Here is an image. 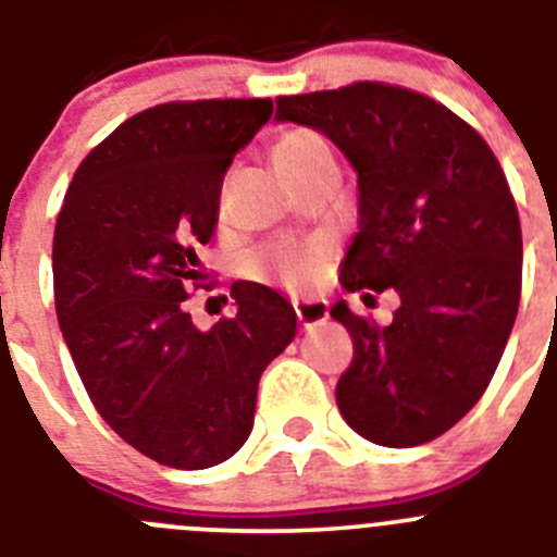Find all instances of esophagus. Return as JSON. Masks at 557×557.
<instances>
[{
  "mask_svg": "<svg viewBox=\"0 0 557 557\" xmlns=\"http://www.w3.org/2000/svg\"><path fill=\"white\" fill-rule=\"evenodd\" d=\"M294 313L299 324L308 330V326L324 324L330 319V305L324 299H294Z\"/></svg>",
  "mask_w": 557,
  "mask_h": 557,
  "instance_id": "34e87169",
  "label": "esophagus"
}]
</instances>
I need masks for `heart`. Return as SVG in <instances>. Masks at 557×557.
Listing matches in <instances>:
<instances>
[{
    "instance_id": "obj_1",
    "label": "heart",
    "mask_w": 557,
    "mask_h": 557,
    "mask_svg": "<svg viewBox=\"0 0 557 557\" xmlns=\"http://www.w3.org/2000/svg\"><path fill=\"white\" fill-rule=\"evenodd\" d=\"M274 164H277L280 175L285 181L296 178V175L308 173V170L326 164L332 159L330 145L324 143V137H319L310 128H294V132H285L283 137L274 143ZM321 258H324V247L321 244H308V247L296 249L285 247L274 255V267L280 269L288 283H308L321 267Z\"/></svg>"
}]
</instances>
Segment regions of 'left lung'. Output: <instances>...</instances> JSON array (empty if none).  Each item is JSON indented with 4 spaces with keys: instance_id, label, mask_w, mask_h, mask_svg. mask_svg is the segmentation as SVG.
<instances>
[{
    "instance_id": "obj_1",
    "label": "left lung",
    "mask_w": 557,
    "mask_h": 557,
    "mask_svg": "<svg viewBox=\"0 0 557 557\" xmlns=\"http://www.w3.org/2000/svg\"><path fill=\"white\" fill-rule=\"evenodd\" d=\"M274 117L324 134L357 173L343 288L401 296L389 326L343 299L330 308L355 341L337 409L384 448L429 443L475 407L517 319L522 231L506 175L461 117L404 87L277 98Z\"/></svg>"
}]
</instances>
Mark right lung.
Segmentation results:
<instances>
[{"instance_id": "obj_1", "label": "right lung", "mask_w": 557, "mask_h": 557, "mask_svg": "<svg viewBox=\"0 0 557 557\" xmlns=\"http://www.w3.org/2000/svg\"><path fill=\"white\" fill-rule=\"evenodd\" d=\"M272 117L269 98L161 103L90 150L57 216L51 272L65 346L114 434L159 465L231 459L258 382L296 335L277 290L236 283V315L197 330L184 310L208 277L197 249L220 220L233 156Z\"/></svg>"}]
</instances>
